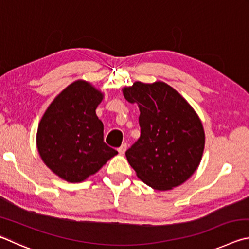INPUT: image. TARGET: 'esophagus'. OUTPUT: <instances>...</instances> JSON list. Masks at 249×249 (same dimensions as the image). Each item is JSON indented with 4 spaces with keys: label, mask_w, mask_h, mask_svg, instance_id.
I'll use <instances>...</instances> for the list:
<instances>
[{
    "label": "esophagus",
    "mask_w": 249,
    "mask_h": 249,
    "mask_svg": "<svg viewBox=\"0 0 249 249\" xmlns=\"http://www.w3.org/2000/svg\"><path fill=\"white\" fill-rule=\"evenodd\" d=\"M126 149H127V144H126V142H124V144H122V146H121L120 148L117 149V150H119V153H120L121 155H124Z\"/></svg>",
    "instance_id": "1"
}]
</instances>
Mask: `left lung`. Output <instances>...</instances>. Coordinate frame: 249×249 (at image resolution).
<instances>
[{
  "mask_svg": "<svg viewBox=\"0 0 249 249\" xmlns=\"http://www.w3.org/2000/svg\"><path fill=\"white\" fill-rule=\"evenodd\" d=\"M122 91L141 112V137L125 153L138 178L158 191L185 182L199 167L205 145L195 108L162 81H136Z\"/></svg>",
  "mask_w": 249,
  "mask_h": 249,
  "instance_id": "8db88e82",
  "label": "left lung"
}]
</instances>
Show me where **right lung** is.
<instances>
[{
	"label": "right lung",
	"instance_id": "right-lung-1",
	"mask_svg": "<svg viewBox=\"0 0 249 249\" xmlns=\"http://www.w3.org/2000/svg\"><path fill=\"white\" fill-rule=\"evenodd\" d=\"M103 98L90 82L77 80L53 99L39 122L40 158L67 182H82L117 155L104 142L103 123L95 113Z\"/></svg>",
	"mask_w": 249,
	"mask_h": 249
}]
</instances>
